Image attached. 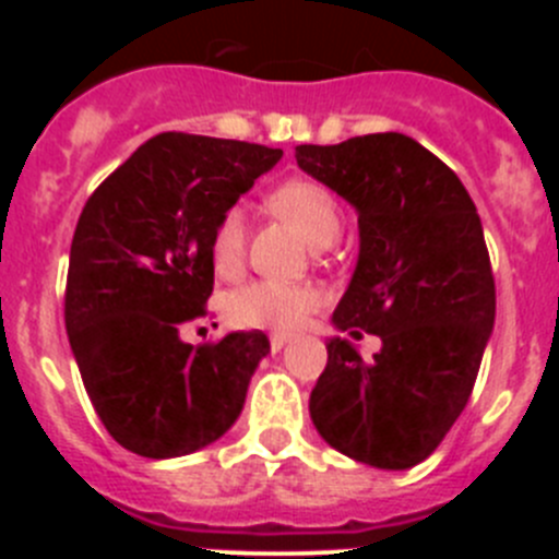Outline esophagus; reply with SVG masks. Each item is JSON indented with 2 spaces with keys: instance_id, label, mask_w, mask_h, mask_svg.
Returning <instances> with one entry per match:
<instances>
[{
  "instance_id": "esophagus-1",
  "label": "esophagus",
  "mask_w": 559,
  "mask_h": 559,
  "mask_svg": "<svg viewBox=\"0 0 559 559\" xmlns=\"http://www.w3.org/2000/svg\"><path fill=\"white\" fill-rule=\"evenodd\" d=\"M269 341H271V349H274V353H276V349H283L285 344H288L290 335L288 333H271Z\"/></svg>"
}]
</instances>
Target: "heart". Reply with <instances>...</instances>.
Here are the masks:
<instances>
[{
	"mask_svg": "<svg viewBox=\"0 0 559 559\" xmlns=\"http://www.w3.org/2000/svg\"><path fill=\"white\" fill-rule=\"evenodd\" d=\"M269 206L280 218L290 221L310 246H330L341 231L338 195L324 181L288 179L269 192ZM246 212L229 206L215 221L210 237L212 265L221 276H235L246 254ZM322 305V290L310 283H280V280H251L229 296V319L237 328L276 330L288 333L305 324Z\"/></svg>",
	"mask_w": 559,
	"mask_h": 559,
	"instance_id": "obj_1",
	"label": "heart"
}]
</instances>
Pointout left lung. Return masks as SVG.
Masks as SVG:
<instances>
[{"mask_svg":"<svg viewBox=\"0 0 559 559\" xmlns=\"http://www.w3.org/2000/svg\"><path fill=\"white\" fill-rule=\"evenodd\" d=\"M294 156L358 212V265L335 328L383 341L372 360L347 338L328 341L310 417L344 456L408 471L467 406L496 322L476 204L445 162L403 133L296 145Z\"/></svg>","mask_w":559,"mask_h":559,"instance_id":"obj_1","label":"left lung"}]
</instances>
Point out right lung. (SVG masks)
<instances>
[{
  "label": "right lung",
  "mask_w": 559,
  "mask_h": 559,
  "mask_svg": "<svg viewBox=\"0 0 559 559\" xmlns=\"http://www.w3.org/2000/svg\"><path fill=\"white\" fill-rule=\"evenodd\" d=\"M280 147L167 131L88 195L69 251L63 322L83 386L126 451L173 459L224 437L246 403L263 330L185 344L215 285L221 212L280 162Z\"/></svg>",
  "instance_id": "right-lung-1"
}]
</instances>
